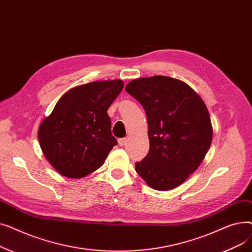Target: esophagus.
Instances as JSON below:
<instances>
[{"mask_svg": "<svg viewBox=\"0 0 252 252\" xmlns=\"http://www.w3.org/2000/svg\"><path fill=\"white\" fill-rule=\"evenodd\" d=\"M126 138L118 139V145H119V146H124V145H126Z\"/></svg>", "mask_w": 252, "mask_h": 252, "instance_id": "34e87169", "label": "esophagus"}]
</instances>
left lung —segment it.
<instances>
[{"label":"left lung","instance_id":"obj_1","mask_svg":"<svg viewBox=\"0 0 252 252\" xmlns=\"http://www.w3.org/2000/svg\"><path fill=\"white\" fill-rule=\"evenodd\" d=\"M126 91L147 115L150 149L136 171L155 190L175 189L200 165L213 140L206 105L187 84L154 75L129 82Z\"/></svg>","mask_w":252,"mask_h":252}]
</instances>
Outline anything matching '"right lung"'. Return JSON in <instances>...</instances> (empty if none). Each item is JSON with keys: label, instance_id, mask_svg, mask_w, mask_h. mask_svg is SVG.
I'll list each match as a JSON object with an SVG mask.
<instances>
[{"label": "right lung", "instance_id": "right-lung-1", "mask_svg": "<svg viewBox=\"0 0 252 252\" xmlns=\"http://www.w3.org/2000/svg\"><path fill=\"white\" fill-rule=\"evenodd\" d=\"M124 82H93L70 89L38 127L50 164L66 178L81 179L101 167L117 144L107 110Z\"/></svg>", "mask_w": 252, "mask_h": 252}]
</instances>
